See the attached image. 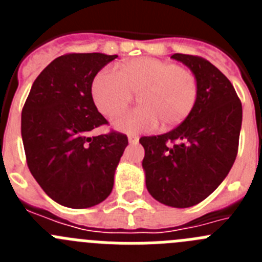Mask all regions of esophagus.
Wrapping results in <instances>:
<instances>
[{
	"label": "esophagus",
	"mask_w": 262,
	"mask_h": 262,
	"mask_svg": "<svg viewBox=\"0 0 262 262\" xmlns=\"http://www.w3.org/2000/svg\"><path fill=\"white\" fill-rule=\"evenodd\" d=\"M128 142L131 144H136L139 142V136L138 135H128Z\"/></svg>",
	"instance_id": "34e87169"
}]
</instances>
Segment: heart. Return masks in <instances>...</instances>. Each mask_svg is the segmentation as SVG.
<instances>
[{"label": "heart", "instance_id": "b5f03b06", "mask_svg": "<svg viewBox=\"0 0 262 262\" xmlns=\"http://www.w3.org/2000/svg\"><path fill=\"white\" fill-rule=\"evenodd\" d=\"M92 98L97 110L113 117L139 94L140 107L124 111L113 120L122 133H149L159 123L172 128L182 123L198 98V80L190 69L154 57H136L120 64V75L99 69L92 81Z\"/></svg>", "mask_w": 262, "mask_h": 262}]
</instances>
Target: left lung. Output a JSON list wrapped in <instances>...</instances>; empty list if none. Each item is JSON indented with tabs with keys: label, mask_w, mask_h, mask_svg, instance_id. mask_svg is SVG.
<instances>
[{
	"label": "left lung",
	"mask_w": 262,
	"mask_h": 262,
	"mask_svg": "<svg viewBox=\"0 0 262 262\" xmlns=\"http://www.w3.org/2000/svg\"><path fill=\"white\" fill-rule=\"evenodd\" d=\"M198 80V98L180 126L143 136L145 185L155 200L190 207L206 200L232 168L239 149L243 107L231 81L209 60L174 53Z\"/></svg>",
	"instance_id": "8db88e82"
}]
</instances>
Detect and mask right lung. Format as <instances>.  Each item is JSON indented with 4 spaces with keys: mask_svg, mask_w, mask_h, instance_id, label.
I'll use <instances>...</instances> for the list:
<instances>
[{
    "mask_svg": "<svg viewBox=\"0 0 262 262\" xmlns=\"http://www.w3.org/2000/svg\"><path fill=\"white\" fill-rule=\"evenodd\" d=\"M118 57L66 53L48 64L32 84L22 110L20 133L27 166L55 202L71 209L92 207L110 195L114 173L128 139L111 129L92 98V81Z\"/></svg>",
    "mask_w": 262,
    "mask_h": 262,
    "instance_id": "add662e5",
    "label": "right lung"
}]
</instances>
